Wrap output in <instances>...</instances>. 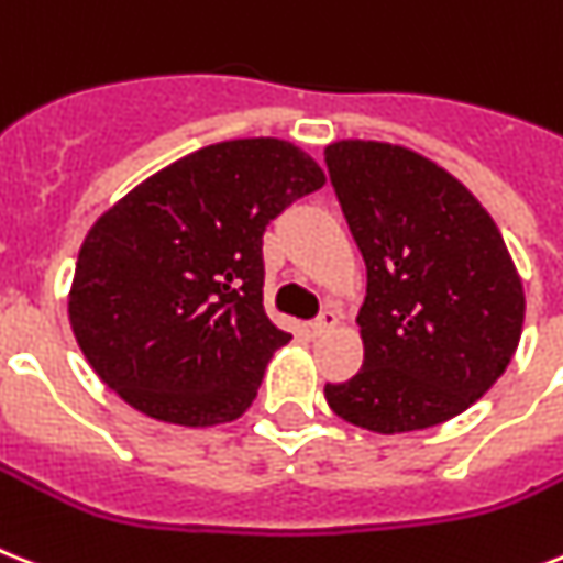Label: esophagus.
Wrapping results in <instances>:
<instances>
[{
    "label": "esophagus",
    "instance_id": "esophagus-1",
    "mask_svg": "<svg viewBox=\"0 0 563 563\" xmlns=\"http://www.w3.org/2000/svg\"><path fill=\"white\" fill-rule=\"evenodd\" d=\"M335 323H338V312H335V309H323V312L318 314V318H314L312 323H309V327H312L314 335H323V332H329V329L335 327Z\"/></svg>",
    "mask_w": 563,
    "mask_h": 563
}]
</instances>
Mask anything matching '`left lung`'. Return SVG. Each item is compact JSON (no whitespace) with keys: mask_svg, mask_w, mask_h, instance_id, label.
Returning a JSON list of instances; mask_svg holds the SVG:
<instances>
[{"mask_svg":"<svg viewBox=\"0 0 563 563\" xmlns=\"http://www.w3.org/2000/svg\"><path fill=\"white\" fill-rule=\"evenodd\" d=\"M323 155L367 266L364 364L323 387L329 408L376 433L454 419L518 350L523 286L504 236L451 173L419 153L338 141Z\"/></svg>","mask_w":563,"mask_h":563,"instance_id":"1","label":"left lung"}]
</instances>
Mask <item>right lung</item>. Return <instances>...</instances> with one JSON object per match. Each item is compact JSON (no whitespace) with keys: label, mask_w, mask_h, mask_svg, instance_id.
Returning <instances> with one entry per match:
<instances>
[{"label":"right lung","mask_w":563,"mask_h":563,"mask_svg":"<svg viewBox=\"0 0 563 563\" xmlns=\"http://www.w3.org/2000/svg\"><path fill=\"white\" fill-rule=\"evenodd\" d=\"M321 167L289 141L210 144L95 222L68 318L103 385L141 413L205 428L249 410L289 332L263 309V234Z\"/></svg>","instance_id":"1"}]
</instances>
